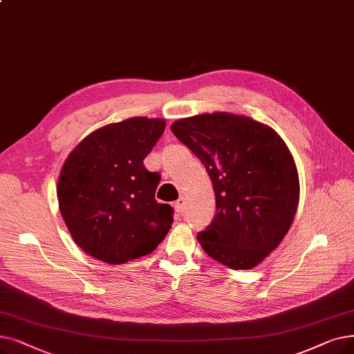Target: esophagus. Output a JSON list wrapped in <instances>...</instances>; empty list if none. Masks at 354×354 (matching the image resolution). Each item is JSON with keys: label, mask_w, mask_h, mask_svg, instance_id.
<instances>
[{"label": "esophagus", "mask_w": 354, "mask_h": 354, "mask_svg": "<svg viewBox=\"0 0 354 354\" xmlns=\"http://www.w3.org/2000/svg\"><path fill=\"white\" fill-rule=\"evenodd\" d=\"M174 207H175V211L176 212H179V214H182L183 211H185V199H183L182 196L178 199V201L174 204Z\"/></svg>", "instance_id": "1"}]
</instances>
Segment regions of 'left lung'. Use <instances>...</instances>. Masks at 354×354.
<instances>
[{
	"label": "left lung",
	"mask_w": 354,
	"mask_h": 354,
	"mask_svg": "<svg viewBox=\"0 0 354 354\" xmlns=\"http://www.w3.org/2000/svg\"><path fill=\"white\" fill-rule=\"evenodd\" d=\"M171 130L203 162L214 187V220L196 234L204 252L234 270L263 262L288 233L299 199L285 142L262 122L228 113L182 118Z\"/></svg>",
	"instance_id": "obj_1"
}]
</instances>
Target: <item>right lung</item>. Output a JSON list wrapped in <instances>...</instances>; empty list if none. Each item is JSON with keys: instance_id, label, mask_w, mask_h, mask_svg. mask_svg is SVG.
<instances>
[{"instance_id": "obj_1", "label": "right lung", "mask_w": 354, "mask_h": 354, "mask_svg": "<svg viewBox=\"0 0 354 354\" xmlns=\"http://www.w3.org/2000/svg\"><path fill=\"white\" fill-rule=\"evenodd\" d=\"M165 126L146 117L113 122L85 137L62 167L59 209L75 243L101 262L150 254L174 223V208L155 199L159 174L143 165Z\"/></svg>"}]
</instances>
